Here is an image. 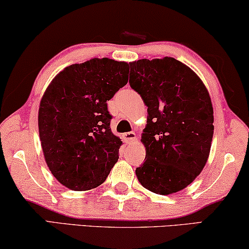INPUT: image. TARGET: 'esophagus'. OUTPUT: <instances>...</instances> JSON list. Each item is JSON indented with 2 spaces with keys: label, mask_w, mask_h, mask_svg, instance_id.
Wrapping results in <instances>:
<instances>
[{
  "label": "esophagus",
  "mask_w": 249,
  "mask_h": 249,
  "mask_svg": "<svg viewBox=\"0 0 249 249\" xmlns=\"http://www.w3.org/2000/svg\"><path fill=\"white\" fill-rule=\"evenodd\" d=\"M122 138H124V141L127 142V144H131V142H135L136 134L135 132H125V134L122 135Z\"/></svg>",
  "instance_id": "34e87169"
}]
</instances>
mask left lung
<instances>
[{"instance_id": "8db88e82", "label": "left lung", "mask_w": 249, "mask_h": 249, "mask_svg": "<svg viewBox=\"0 0 249 249\" xmlns=\"http://www.w3.org/2000/svg\"><path fill=\"white\" fill-rule=\"evenodd\" d=\"M129 84L147 107L138 181L160 195L185 189L202 172L212 145L213 107L205 85L170 56L130 62Z\"/></svg>"}]
</instances>
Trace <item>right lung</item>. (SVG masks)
I'll use <instances>...</instances> for the list:
<instances>
[{"instance_id": "obj_1", "label": "right lung", "mask_w": 249, "mask_h": 249, "mask_svg": "<svg viewBox=\"0 0 249 249\" xmlns=\"http://www.w3.org/2000/svg\"><path fill=\"white\" fill-rule=\"evenodd\" d=\"M129 64L94 57L64 68L47 86L38 110L44 159L54 178L74 192L102 185L118 162L107 102L128 83Z\"/></svg>"}]
</instances>
